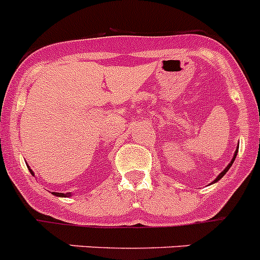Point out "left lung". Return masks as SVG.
Segmentation results:
<instances>
[{
	"mask_svg": "<svg viewBox=\"0 0 260 260\" xmlns=\"http://www.w3.org/2000/svg\"><path fill=\"white\" fill-rule=\"evenodd\" d=\"M237 152H238V146H237V150L234 151V155H233V158H232V160H231V162H229V164H228V165H226V168H225L224 171H222V172H221V173H220V174H219V176L216 177V178H215V181H213V182H212V183H215V182H217V181H220V180H221L222 177H224V174H225V173H226V172H228V171H229V168H231V167H232V164H233V162H234V160H236V156H237Z\"/></svg>",
	"mask_w": 260,
	"mask_h": 260,
	"instance_id": "1",
	"label": "left lung"
}]
</instances>
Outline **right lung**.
Listing matches in <instances>:
<instances>
[{"label": "right lung", "instance_id": "right-lung-1", "mask_svg": "<svg viewBox=\"0 0 260 260\" xmlns=\"http://www.w3.org/2000/svg\"><path fill=\"white\" fill-rule=\"evenodd\" d=\"M28 171L31 172L32 176H35V173H34V172H32L29 168H28ZM52 194L56 195V197H61V198H68V197H71V192H66V194L65 192H52Z\"/></svg>", "mask_w": 260, "mask_h": 260}]
</instances>
